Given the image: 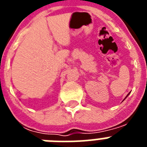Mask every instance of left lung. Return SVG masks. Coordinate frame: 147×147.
Returning a JSON list of instances; mask_svg holds the SVG:
<instances>
[{
    "instance_id": "8db88e82",
    "label": "left lung",
    "mask_w": 147,
    "mask_h": 147,
    "mask_svg": "<svg viewBox=\"0 0 147 147\" xmlns=\"http://www.w3.org/2000/svg\"><path fill=\"white\" fill-rule=\"evenodd\" d=\"M129 93H128V94H127V96H126V98H127V97L128 96H129Z\"/></svg>"
}]
</instances>
